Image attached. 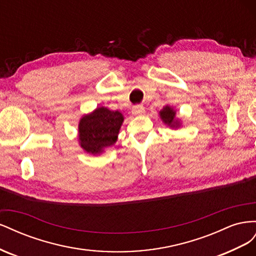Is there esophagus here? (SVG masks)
Returning <instances> with one entry per match:
<instances>
[{
	"label": "esophagus",
	"instance_id": "obj_1",
	"mask_svg": "<svg viewBox=\"0 0 256 256\" xmlns=\"http://www.w3.org/2000/svg\"><path fill=\"white\" fill-rule=\"evenodd\" d=\"M145 110H144V106L142 104H136L132 108V114L134 115H142L144 114Z\"/></svg>",
	"mask_w": 256,
	"mask_h": 256
}]
</instances>
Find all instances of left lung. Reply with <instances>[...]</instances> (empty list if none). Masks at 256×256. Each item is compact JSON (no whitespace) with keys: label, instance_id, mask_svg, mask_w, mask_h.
Returning <instances> with one entry per match:
<instances>
[{"label":"left lung","instance_id":"1","mask_svg":"<svg viewBox=\"0 0 256 256\" xmlns=\"http://www.w3.org/2000/svg\"><path fill=\"white\" fill-rule=\"evenodd\" d=\"M175 110H173L172 106H166L164 109L160 110L159 115L164 124H166L168 126L171 128H178L180 126V122L175 118Z\"/></svg>","mask_w":256,"mask_h":256}]
</instances>
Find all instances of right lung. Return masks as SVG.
<instances>
[{"label":"right lung","instance_id":"right-lung-1","mask_svg":"<svg viewBox=\"0 0 256 256\" xmlns=\"http://www.w3.org/2000/svg\"><path fill=\"white\" fill-rule=\"evenodd\" d=\"M124 116L118 111L99 106L90 114L84 115L79 122V143L92 154H100L106 147L114 145Z\"/></svg>","mask_w":256,"mask_h":256}]
</instances>
